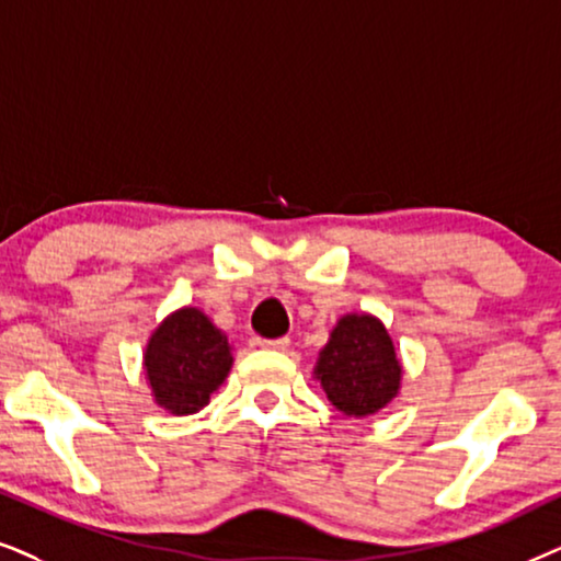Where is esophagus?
Here are the masks:
<instances>
[{
	"label": "esophagus",
	"instance_id": "34e87169",
	"mask_svg": "<svg viewBox=\"0 0 561 561\" xmlns=\"http://www.w3.org/2000/svg\"><path fill=\"white\" fill-rule=\"evenodd\" d=\"M289 346V339L285 335V339H264L261 341V348L266 351H287Z\"/></svg>",
	"mask_w": 561,
	"mask_h": 561
}]
</instances>
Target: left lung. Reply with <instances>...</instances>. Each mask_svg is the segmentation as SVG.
Returning <instances> with one entry per match:
<instances>
[{"mask_svg":"<svg viewBox=\"0 0 561 561\" xmlns=\"http://www.w3.org/2000/svg\"><path fill=\"white\" fill-rule=\"evenodd\" d=\"M316 375L341 413L364 417L400 390V362L385 325L371 316H346L320 351Z\"/></svg>","mask_w":561,"mask_h":561,"instance_id":"8db88e82","label":"left lung"}]
</instances>
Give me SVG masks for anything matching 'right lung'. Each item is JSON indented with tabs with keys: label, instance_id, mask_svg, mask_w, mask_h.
<instances>
[{
	"label": "right lung",
	"instance_id": "obj_1",
	"mask_svg": "<svg viewBox=\"0 0 561 561\" xmlns=\"http://www.w3.org/2000/svg\"><path fill=\"white\" fill-rule=\"evenodd\" d=\"M230 346L226 333L205 312L184 308L156 328L146 348V371L156 402L176 415L205 408L210 392L228 377Z\"/></svg>",
	"mask_w": 561,
	"mask_h": 561
}]
</instances>
